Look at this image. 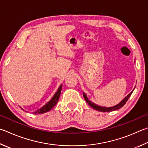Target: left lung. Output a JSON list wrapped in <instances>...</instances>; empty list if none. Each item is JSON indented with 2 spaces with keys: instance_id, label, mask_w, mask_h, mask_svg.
I'll list each match as a JSON object with an SVG mask.
<instances>
[{
  "instance_id": "obj_1",
  "label": "left lung",
  "mask_w": 148,
  "mask_h": 148,
  "mask_svg": "<svg viewBox=\"0 0 148 148\" xmlns=\"http://www.w3.org/2000/svg\"><path fill=\"white\" fill-rule=\"evenodd\" d=\"M135 88H134V89H135ZM134 89L132 91H131V92L130 94H129L127 96H126L125 97L123 98V100L121 101L119 104H117V105H116V106H114L109 107H101V106H98V105H96L95 103H92V101L88 100V98H87V95H86L85 92H83V97H84V98H85V101H87V103L88 105H89V106L91 107H92V108H93L94 109L97 110V111H101V112H111V111H115V110L119 109L121 108V107H122L123 106H124L126 102H127V101L128 100L129 98L130 97V96L131 95V94L133 93Z\"/></svg>"
}]
</instances>
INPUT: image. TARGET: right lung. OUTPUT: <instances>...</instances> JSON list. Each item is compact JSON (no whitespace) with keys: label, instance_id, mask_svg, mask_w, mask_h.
I'll use <instances>...</instances> for the list:
<instances>
[{"label":"right lung","instance_id":"obj_1","mask_svg":"<svg viewBox=\"0 0 148 148\" xmlns=\"http://www.w3.org/2000/svg\"><path fill=\"white\" fill-rule=\"evenodd\" d=\"M62 86H63V84H61L60 87H59L58 90L56 91V92L54 94V95L53 96V97L51 98V100L48 101L47 103L45 104V106L41 107L40 109H37V111H36L34 112V114H42V113H45V112H47L48 111H50V110L56 106V103H57V102L59 100V98H60V96L61 95V89H62ZM21 108L22 109V110H23V111H25L22 107H21ZM26 112L27 111H26Z\"/></svg>","mask_w":148,"mask_h":148}]
</instances>
